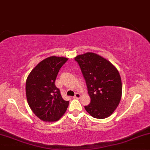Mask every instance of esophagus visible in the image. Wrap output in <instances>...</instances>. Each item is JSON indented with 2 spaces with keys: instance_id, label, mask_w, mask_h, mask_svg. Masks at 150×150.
<instances>
[{
  "instance_id": "34e87169",
  "label": "esophagus",
  "mask_w": 150,
  "mask_h": 150,
  "mask_svg": "<svg viewBox=\"0 0 150 150\" xmlns=\"http://www.w3.org/2000/svg\"><path fill=\"white\" fill-rule=\"evenodd\" d=\"M81 97V95L79 93H76L75 95V96H74V98H75V99H79V98H80Z\"/></svg>"
}]
</instances>
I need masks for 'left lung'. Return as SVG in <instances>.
I'll return each mask as SVG.
<instances>
[{
    "mask_svg": "<svg viewBox=\"0 0 150 150\" xmlns=\"http://www.w3.org/2000/svg\"><path fill=\"white\" fill-rule=\"evenodd\" d=\"M83 74L91 98L84 108L95 118L104 119L116 109L122 96V81L116 68L109 61L93 52L75 57Z\"/></svg>",
    "mask_w": 150,
    "mask_h": 150,
    "instance_id": "left-lung-1",
    "label": "left lung"
}]
</instances>
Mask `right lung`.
<instances>
[{"mask_svg": "<svg viewBox=\"0 0 150 150\" xmlns=\"http://www.w3.org/2000/svg\"><path fill=\"white\" fill-rule=\"evenodd\" d=\"M69 59L51 56L39 62L30 72L25 84L27 101L36 116L44 122L59 120L69 107L54 81Z\"/></svg>", "mask_w": 150, "mask_h": 150, "instance_id": "obj_1", "label": "right lung"}]
</instances>
